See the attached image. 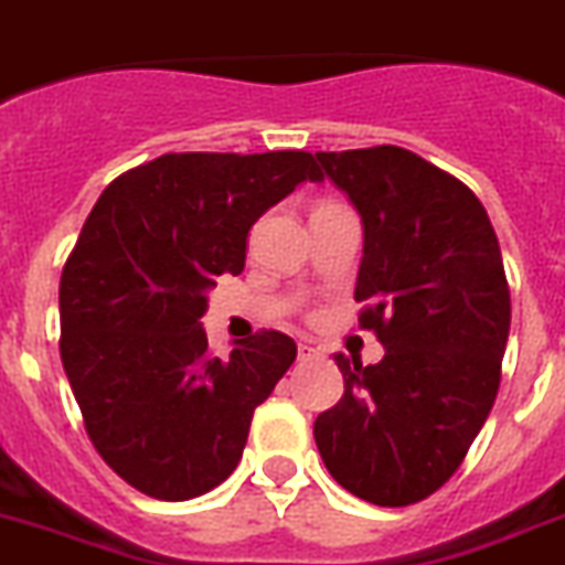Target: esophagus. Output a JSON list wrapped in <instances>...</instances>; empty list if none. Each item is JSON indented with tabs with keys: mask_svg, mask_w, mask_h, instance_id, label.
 <instances>
[{
	"mask_svg": "<svg viewBox=\"0 0 565 565\" xmlns=\"http://www.w3.org/2000/svg\"><path fill=\"white\" fill-rule=\"evenodd\" d=\"M319 356V348L310 345V342H298V360L301 362H310Z\"/></svg>",
	"mask_w": 565,
	"mask_h": 565,
	"instance_id": "esophagus-1",
	"label": "esophagus"
}]
</instances>
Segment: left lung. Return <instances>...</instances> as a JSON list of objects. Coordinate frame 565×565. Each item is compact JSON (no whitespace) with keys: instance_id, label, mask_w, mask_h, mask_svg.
<instances>
[{"instance_id":"1","label":"left lung","mask_w":565,"mask_h":565,"mask_svg":"<svg viewBox=\"0 0 565 565\" xmlns=\"http://www.w3.org/2000/svg\"><path fill=\"white\" fill-rule=\"evenodd\" d=\"M362 217L354 298L386 356L337 354L345 394L316 417L328 473L371 505L441 488L488 420L502 380L511 290L479 196L412 150L316 153Z\"/></svg>"}]
</instances>
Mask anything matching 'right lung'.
<instances>
[{"instance_id":"add662e5","label":"right lung","mask_w":565,"mask_h":565,"mask_svg":"<svg viewBox=\"0 0 565 565\" xmlns=\"http://www.w3.org/2000/svg\"><path fill=\"white\" fill-rule=\"evenodd\" d=\"M305 150L164 153L113 179L60 275V360L92 444L164 502L237 467L252 415L296 360L278 330L209 354L200 324L220 275L243 273L255 220L301 182Z\"/></svg>"}]
</instances>
